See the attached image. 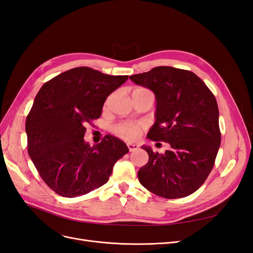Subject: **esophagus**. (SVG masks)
I'll return each instance as SVG.
<instances>
[{"label": "esophagus", "instance_id": "obj_1", "mask_svg": "<svg viewBox=\"0 0 253 253\" xmlns=\"http://www.w3.org/2000/svg\"><path fill=\"white\" fill-rule=\"evenodd\" d=\"M127 148H128L129 152H134V151H136L137 149L139 148V145L138 144H134V143H127Z\"/></svg>", "mask_w": 253, "mask_h": 253}]
</instances>
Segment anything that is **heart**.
Segmentation results:
<instances>
[{
  "instance_id": "1",
  "label": "heart",
  "mask_w": 253,
  "mask_h": 253,
  "mask_svg": "<svg viewBox=\"0 0 253 253\" xmlns=\"http://www.w3.org/2000/svg\"><path fill=\"white\" fill-rule=\"evenodd\" d=\"M145 89L142 87H137L134 90H140ZM142 131V126L138 122H133V121H125L117 124L113 127V133L117 135L120 138L127 140V141H133L136 140L140 136Z\"/></svg>"
}]
</instances>
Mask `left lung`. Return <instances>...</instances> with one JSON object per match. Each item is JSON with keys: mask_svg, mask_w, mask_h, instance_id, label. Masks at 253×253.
Segmentation results:
<instances>
[{"mask_svg": "<svg viewBox=\"0 0 253 253\" xmlns=\"http://www.w3.org/2000/svg\"><path fill=\"white\" fill-rule=\"evenodd\" d=\"M129 79L156 97V121L147 137L170 144L165 154L143 145L149 162L138 171L140 183L170 200L194 193L209 176L220 145L215 97L194 73L171 66Z\"/></svg>", "mask_w": 253, "mask_h": 253, "instance_id": "8db88e82", "label": "left lung"}]
</instances>
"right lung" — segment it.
<instances>
[{"label":"right lung","instance_id":"obj_1","mask_svg":"<svg viewBox=\"0 0 253 253\" xmlns=\"http://www.w3.org/2000/svg\"><path fill=\"white\" fill-rule=\"evenodd\" d=\"M128 76L75 67L45 82L26 118L27 150L45 183L64 197L87 194L108 182L126 144L106 135L90 147L86 124L101 116L106 98Z\"/></svg>","mask_w":253,"mask_h":253}]
</instances>
